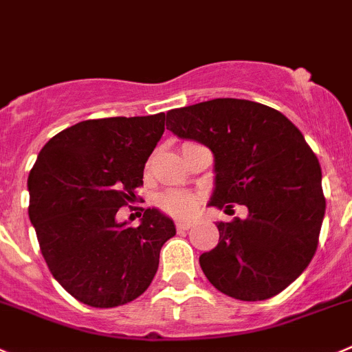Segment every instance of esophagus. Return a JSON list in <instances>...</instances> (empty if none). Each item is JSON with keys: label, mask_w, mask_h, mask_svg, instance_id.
Segmentation results:
<instances>
[{"label": "esophagus", "mask_w": 352, "mask_h": 352, "mask_svg": "<svg viewBox=\"0 0 352 352\" xmlns=\"http://www.w3.org/2000/svg\"><path fill=\"white\" fill-rule=\"evenodd\" d=\"M175 228H177V231H189V229L192 228V224H191V222H182V221H180V222H177Z\"/></svg>", "instance_id": "1"}]
</instances>
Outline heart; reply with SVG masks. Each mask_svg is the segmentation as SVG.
<instances>
[{"label": "heart", "mask_w": 352, "mask_h": 352, "mask_svg": "<svg viewBox=\"0 0 352 352\" xmlns=\"http://www.w3.org/2000/svg\"><path fill=\"white\" fill-rule=\"evenodd\" d=\"M157 206L166 215H172L175 219H187V217L195 215L198 210V196H195L192 192L172 189V191H165L157 196Z\"/></svg>", "instance_id": "heart-1"}]
</instances>
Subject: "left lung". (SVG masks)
<instances>
[{
  "label": "left lung",
  "instance_id": "obj_1",
  "mask_svg": "<svg viewBox=\"0 0 352 352\" xmlns=\"http://www.w3.org/2000/svg\"><path fill=\"white\" fill-rule=\"evenodd\" d=\"M170 131L205 144L215 161L210 206L246 219L219 222V245L199 257L210 283L239 300H265L314 257L324 217L321 166L280 111L243 98H213L166 113Z\"/></svg>",
  "mask_w": 352,
  "mask_h": 352
}]
</instances>
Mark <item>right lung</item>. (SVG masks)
<instances>
[{
    "mask_svg": "<svg viewBox=\"0 0 352 352\" xmlns=\"http://www.w3.org/2000/svg\"><path fill=\"white\" fill-rule=\"evenodd\" d=\"M165 131V113L87 120L52 137L28 179L29 219L48 269L91 307H116L147 290L172 219L142 208L139 228L116 213L142 186L144 166Z\"/></svg>",
    "mask_w": 352,
    "mask_h": 352,
    "instance_id": "1",
    "label": "right lung"
}]
</instances>
